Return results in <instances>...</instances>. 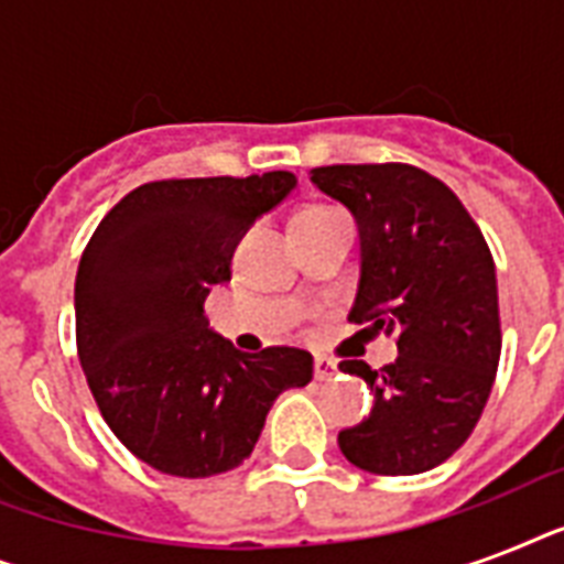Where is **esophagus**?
Segmentation results:
<instances>
[{
    "label": "esophagus",
    "instance_id": "1",
    "mask_svg": "<svg viewBox=\"0 0 564 564\" xmlns=\"http://www.w3.org/2000/svg\"><path fill=\"white\" fill-rule=\"evenodd\" d=\"M316 380H330L336 375V366L334 360H327V357H316Z\"/></svg>",
    "mask_w": 564,
    "mask_h": 564
}]
</instances>
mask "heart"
<instances>
[{
	"mask_svg": "<svg viewBox=\"0 0 564 564\" xmlns=\"http://www.w3.org/2000/svg\"><path fill=\"white\" fill-rule=\"evenodd\" d=\"M327 213H334V207H318V204H313V207H301V210L292 216V221L316 219V216H327Z\"/></svg>",
	"mask_w": 564,
	"mask_h": 564,
	"instance_id": "obj_1",
	"label": "heart"
}]
</instances>
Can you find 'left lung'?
Returning <instances> with one entry per match:
<instances>
[{
    "label": "left lung",
    "mask_w": 564,
    "mask_h": 564,
    "mask_svg": "<svg viewBox=\"0 0 564 564\" xmlns=\"http://www.w3.org/2000/svg\"><path fill=\"white\" fill-rule=\"evenodd\" d=\"M360 225L362 274L351 322L394 336L398 360L339 369L375 392L369 419L339 433L348 463L380 477L436 468L471 436L500 360L495 260L456 193L410 163H336L310 172Z\"/></svg>",
    "instance_id": "obj_1"
}]
</instances>
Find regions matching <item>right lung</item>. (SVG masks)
Masks as SVG:
<instances>
[{
  "instance_id": "right-lung-1",
  "label": "right lung",
  "mask_w": 564,
  "mask_h": 564,
  "mask_svg": "<svg viewBox=\"0 0 564 564\" xmlns=\"http://www.w3.org/2000/svg\"><path fill=\"white\" fill-rule=\"evenodd\" d=\"M292 172L149 181L93 230L75 278V345L101 419L172 477H213L251 456L265 412L313 380L301 348L237 351L207 327L210 286Z\"/></svg>"
}]
</instances>
